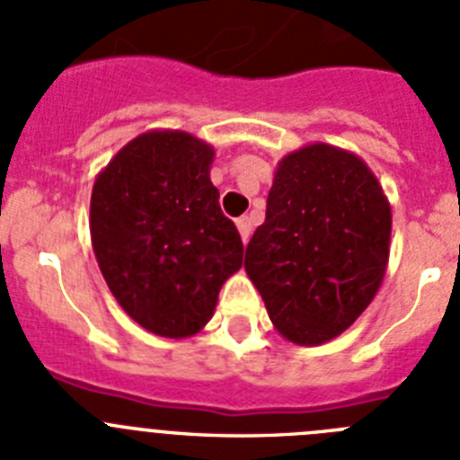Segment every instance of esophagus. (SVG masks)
Segmentation results:
<instances>
[{"label":"esophagus","instance_id":"esophagus-1","mask_svg":"<svg viewBox=\"0 0 460 460\" xmlns=\"http://www.w3.org/2000/svg\"><path fill=\"white\" fill-rule=\"evenodd\" d=\"M235 226H238V234H241L243 243L250 241V235H252V222H250V217H247V215L238 217L235 219Z\"/></svg>","mask_w":460,"mask_h":460}]
</instances>
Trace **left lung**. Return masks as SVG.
Segmentation results:
<instances>
[{
  "instance_id": "obj_1",
  "label": "left lung",
  "mask_w": 460,
  "mask_h": 460,
  "mask_svg": "<svg viewBox=\"0 0 460 460\" xmlns=\"http://www.w3.org/2000/svg\"><path fill=\"white\" fill-rule=\"evenodd\" d=\"M391 206L361 157L313 143L282 157L245 252L275 329L322 345L349 329L389 263Z\"/></svg>"
}]
</instances>
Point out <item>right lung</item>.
<instances>
[{"label": "right lung", "mask_w": 460, "mask_h": 460, "mask_svg": "<svg viewBox=\"0 0 460 460\" xmlns=\"http://www.w3.org/2000/svg\"><path fill=\"white\" fill-rule=\"evenodd\" d=\"M213 146L178 129L136 136L97 175L92 250L115 301L150 333L190 338L243 266L241 234L210 182Z\"/></svg>", "instance_id": "1"}]
</instances>
